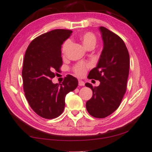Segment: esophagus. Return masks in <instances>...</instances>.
Segmentation results:
<instances>
[{
    "label": "esophagus",
    "instance_id": "obj_1",
    "mask_svg": "<svg viewBox=\"0 0 152 152\" xmlns=\"http://www.w3.org/2000/svg\"><path fill=\"white\" fill-rule=\"evenodd\" d=\"M78 84L80 86H84L85 85V83H84V81H82V80H78Z\"/></svg>",
    "mask_w": 152,
    "mask_h": 152
}]
</instances>
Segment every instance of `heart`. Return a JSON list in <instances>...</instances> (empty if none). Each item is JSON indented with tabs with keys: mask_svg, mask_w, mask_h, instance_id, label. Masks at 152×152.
Here are the masks:
<instances>
[{
	"mask_svg": "<svg viewBox=\"0 0 152 152\" xmlns=\"http://www.w3.org/2000/svg\"><path fill=\"white\" fill-rule=\"evenodd\" d=\"M79 38L84 46L88 49H94L97 43V37L96 35L92 32L87 31L80 34ZM72 44V40L70 39H67L62 44V53L63 54H66L68 50L69 49L70 47ZM91 66V64L90 62H79L74 65L72 68V72L76 74V76L81 77L85 75L89 68Z\"/></svg>",
	"mask_w": 152,
	"mask_h": 152,
	"instance_id": "heart-1",
	"label": "heart"
}]
</instances>
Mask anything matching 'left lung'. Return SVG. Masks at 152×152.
<instances>
[{"mask_svg":"<svg viewBox=\"0 0 152 152\" xmlns=\"http://www.w3.org/2000/svg\"><path fill=\"white\" fill-rule=\"evenodd\" d=\"M103 41V49L96 68L88 78L99 80L100 84L93 87L90 83L93 96L86 104L89 114L102 118L112 114L119 107L126 93L129 74L130 56L122 39L105 27H100Z\"/></svg>","mask_w":152,"mask_h":152,"instance_id":"1","label":"left lung"}]
</instances>
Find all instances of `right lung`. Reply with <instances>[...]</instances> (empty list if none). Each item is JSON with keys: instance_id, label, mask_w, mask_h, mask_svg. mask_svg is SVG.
I'll list each match as a JSON object with an SVG mask.
<instances>
[{"instance_id": "right-lung-1", "label": "right lung", "mask_w": 152, "mask_h": 152, "mask_svg": "<svg viewBox=\"0 0 152 152\" xmlns=\"http://www.w3.org/2000/svg\"><path fill=\"white\" fill-rule=\"evenodd\" d=\"M72 32L63 29L47 32L35 38L25 53L22 72L25 96L34 111L44 118L60 116L66 94L78 85V80L69 74L61 84L51 80L62 64L61 45Z\"/></svg>"}]
</instances>
